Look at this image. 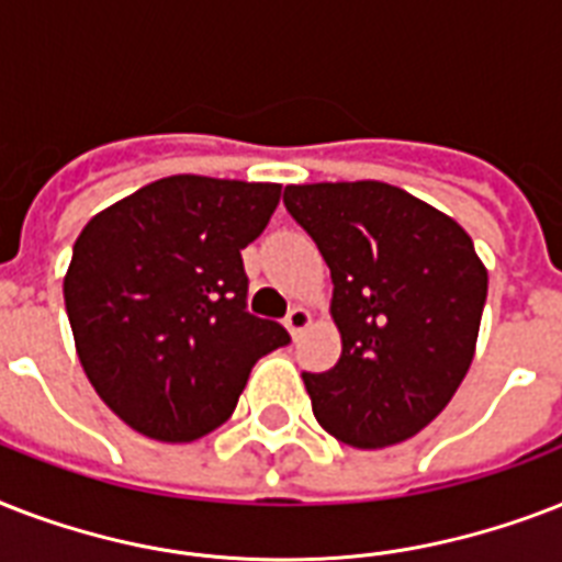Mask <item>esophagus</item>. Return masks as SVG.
Listing matches in <instances>:
<instances>
[{
  "label": "esophagus",
  "instance_id": "obj_1",
  "mask_svg": "<svg viewBox=\"0 0 562 562\" xmlns=\"http://www.w3.org/2000/svg\"><path fill=\"white\" fill-rule=\"evenodd\" d=\"M308 324H312V315H308V312L303 306H294L289 312V315H285V329H289V333L294 335V338H297V335L303 333V329H306Z\"/></svg>",
  "mask_w": 562,
  "mask_h": 562
}]
</instances>
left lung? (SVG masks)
Wrapping results in <instances>:
<instances>
[{"label":"left lung","mask_w":562,"mask_h":562,"mask_svg":"<svg viewBox=\"0 0 562 562\" xmlns=\"http://www.w3.org/2000/svg\"><path fill=\"white\" fill-rule=\"evenodd\" d=\"M333 273L341 359L303 373L317 423L359 449L408 440L463 382L487 271L449 215L379 180L285 187Z\"/></svg>","instance_id":"1"}]
</instances>
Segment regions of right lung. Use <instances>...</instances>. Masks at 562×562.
Listing matches in <instances>:
<instances>
[{"mask_svg": "<svg viewBox=\"0 0 562 562\" xmlns=\"http://www.w3.org/2000/svg\"><path fill=\"white\" fill-rule=\"evenodd\" d=\"M277 183L175 175L99 212L64 280L83 373L139 435L189 443L233 414L256 361L291 344L247 312L241 250Z\"/></svg>", "mask_w": 562, "mask_h": 562, "instance_id": "obj_1", "label": "right lung"}]
</instances>
